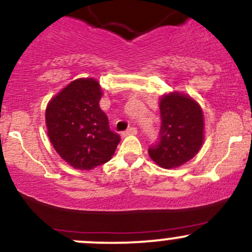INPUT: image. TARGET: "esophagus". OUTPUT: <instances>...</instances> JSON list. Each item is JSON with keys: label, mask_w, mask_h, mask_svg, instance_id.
I'll use <instances>...</instances> for the list:
<instances>
[{"label": "esophagus", "mask_w": 252, "mask_h": 252, "mask_svg": "<svg viewBox=\"0 0 252 252\" xmlns=\"http://www.w3.org/2000/svg\"><path fill=\"white\" fill-rule=\"evenodd\" d=\"M131 134H137V129L134 128V127H129V128H127L125 132L123 133V136H131Z\"/></svg>", "instance_id": "34e87169"}]
</instances>
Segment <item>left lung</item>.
<instances>
[{
    "label": "left lung",
    "mask_w": 252,
    "mask_h": 252,
    "mask_svg": "<svg viewBox=\"0 0 252 252\" xmlns=\"http://www.w3.org/2000/svg\"><path fill=\"white\" fill-rule=\"evenodd\" d=\"M159 110L160 138L148 154L161 168H179L191 160L205 142L202 108L192 96L175 91L160 95Z\"/></svg>",
    "instance_id": "1"
}]
</instances>
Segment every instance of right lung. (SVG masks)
Instances as JSON below:
<instances>
[{"label": "right lung", "mask_w": 252, "mask_h": 252, "mask_svg": "<svg viewBox=\"0 0 252 252\" xmlns=\"http://www.w3.org/2000/svg\"><path fill=\"white\" fill-rule=\"evenodd\" d=\"M103 89L95 78H78L52 96L45 110L47 136L72 168L92 170L113 158L120 137L99 106Z\"/></svg>", "instance_id": "1"}]
</instances>
